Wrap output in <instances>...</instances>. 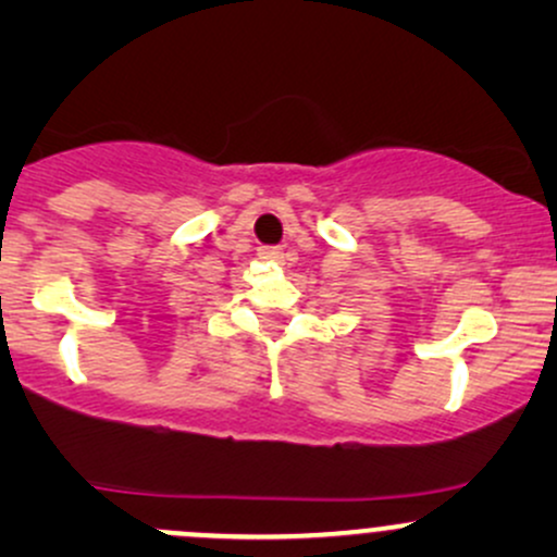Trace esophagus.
I'll return each mask as SVG.
<instances>
[{
    "mask_svg": "<svg viewBox=\"0 0 557 557\" xmlns=\"http://www.w3.org/2000/svg\"><path fill=\"white\" fill-rule=\"evenodd\" d=\"M259 257L267 259V261H285L287 253L280 246H261Z\"/></svg>",
    "mask_w": 557,
    "mask_h": 557,
    "instance_id": "obj_1",
    "label": "esophagus"
}]
</instances>
